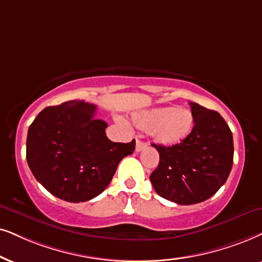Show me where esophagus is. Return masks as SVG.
Instances as JSON below:
<instances>
[{"instance_id": "34e87169", "label": "esophagus", "mask_w": 262, "mask_h": 262, "mask_svg": "<svg viewBox=\"0 0 262 262\" xmlns=\"http://www.w3.org/2000/svg\"><path fill=\"white\" fill-rule=\"evenodd\" d=\"M146 147V142L139 140V139H137V145H135V151L137 152H140L144 150V148Z\"/></svg>"}]
</instances>
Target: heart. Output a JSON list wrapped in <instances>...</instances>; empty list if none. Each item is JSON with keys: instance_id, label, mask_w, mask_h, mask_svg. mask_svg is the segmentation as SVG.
I'll list each match as a JSON object with an SVG mask.
<instances>
[{"instance_id": "b5f03b06", "label": "heart", "mask_w": 262, "mask_h": 262, "mask_svg": "<svg viewBox=\"0 0 262 262\" xmlns=\"http://www.w3.org/2000/svg\"><path fill=\"white\" fill-rule=\"evenodd\" d=\"M134 123L142 130H151L157 144L173 146L188 137L193 129V115L187 108L171 106L155 107L138 112L133 116Z\"/></svg>"}]
</instances>
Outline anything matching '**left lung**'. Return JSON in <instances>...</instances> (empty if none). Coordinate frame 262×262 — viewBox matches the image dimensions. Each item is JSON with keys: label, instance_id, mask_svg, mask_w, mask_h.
<instances>
[{"label": "left lung", "instance_id": "8db88e82", "mask_svg": "<svg viewBox=\"0 0 262 262\" xmlns=\"http://www.w3.org/2000/svg\"><path fill=\"white\" fill-rule=\"evenodd\" d=\"M193 129L173 146L154 145L160 154L150 180L155 191L178 204L201 203L226 183L233 164L232 132L220 114L190 102Z\"/></svg>", "mask_w": 262, "mask_h": 262}]
</instances>
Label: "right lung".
Returning a JSON list of instances; mask_svg holds the SVG:
<instances>
[{
  "instance_id": "obj_1",
  "label": "right lung",
  "mask_w": 262,
  "mask_h": 262,
  "mask_svg": "<svg viewBox=\"0 0 262 262\" xmlns=\"http://www.w3.org/2000/svg\"><path fill=\"white\" fill-rule=\"evenodd\" d=\"M97 106L71 100L42 110L29 127L26 161L36 180L53 196L79 203L99 196L122 158L135 150L107 139Z\"/></svg>"
}]
</instances>
